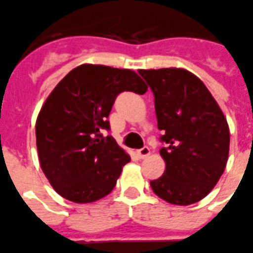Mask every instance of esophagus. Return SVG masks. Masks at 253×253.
I'll return each instance as SVG.
<instances>
[{"label":"esophagus","mask_w":253,"mask_h":253,"mask_svg":"<svg viewBox=\"0 0 253 253\" xmlns=\"http://www.w3.org/2000/svg\"><path fill=\"white\" fill-rule=\"evenodd\" d=\"M150 155V149L147 146H143L142 149H140L137 151V156L140 159H145V158H147V156H149Z\"/></svg>","instance_id":"1"}]
</instances>
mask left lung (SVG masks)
Instances as JSON below:
<instances>
[{"instance_id": "left-lung-1", "label": "left lung", "mask_w": 253, "mask_h": 253, "mask_svg": "<svg viewBox=\"0 0 253 253\" xmlns=\"http://www.w3.org/2000/svg\"><path fill=\"white\" fill-rule=\"evenodd\" d=\"M155 97L163 176L150 181L159 198L189 206L211 193L226 169L229 128L220 107L204 83L181 68L140 69Z\"/></svg>"}]
</instances>
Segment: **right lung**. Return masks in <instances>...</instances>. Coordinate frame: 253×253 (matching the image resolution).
I'll return each mask as SVG.
<instances>
[{
    "mask_svg": "<svg viewBox=\"0 0 253 253\" xmlns=\"http://www.w3.org/2000/svg\"><path fill=\"white\" fill-rule=\"evenodd\" d=\"M125 90L143 94L147 85L133 70L82 64L50 93L36 120V147L45 176L55 192L74 203L110 194L131 161L112 136L110 116Z\"/></svg>",
    "mask_w": 253,
    "mask_h": 253,
    "instance_id": "obj_1",
    "label": "right lung"
}]
</instances>
